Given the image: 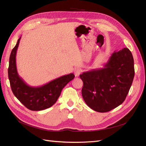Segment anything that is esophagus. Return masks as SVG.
I'll list each match as a JSON object with an SVG mask.
<instances>
[{
  "label": "esophagus",
  "instance_id": "obj_1",
  "mask_svg": "<svg viewBox=\"0 0 146 146\" xmlns=\"http://www.w3.org/2000/svg\"><path fill=\"white\" fill-rule=\"evenodd\" d=\"M81 73V70L80 69H76L74 70V74L76 77H78Z\"/></svg>",
  "mask_w": 146,
  "mask_h": 146
}]
</instances>
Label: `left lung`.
Wrapping results in <instances>:
<instances>
[{"label": "left lung", "mask_w": 146, "mask_h": 146, "mask_svg": "<svg viewBox=\"0 0 146 146\" xmlns=\"http://www.w3.org/2000/svg\"><path fill=\"white\" fill-rule=\"evenodd\" d=\"M134 76L133 57L129 48L114 51L103 68L80 75L83 98L96 111H111L125 100Z\"/></svg>", "instance_id": "1"}]
</instances>
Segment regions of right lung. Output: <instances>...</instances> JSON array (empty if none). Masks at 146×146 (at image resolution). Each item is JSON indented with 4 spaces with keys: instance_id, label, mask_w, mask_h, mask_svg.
I'll return each instance as SVG.
<instances>
[{
    "instance_id": "right-lung-1",
    "label": "right lung",
    "mask_w": 146,
    "mask_h": 146,
    "mask_svg": "<svg viewBox=\"0 0 146 146\" xmlns=\"http://www.w3.org/2000/svg\"><path fill=\"white\" fill-rule=\"evenodd\" d=\"M20 37L11 52L8 74L10 86L16 98L26 108L32 111H41L50 108L55 104L63 88L74 78V74L57 78L38 87L28 85L17 73L16 56Z\"/></svg>"
}]
</instances>
